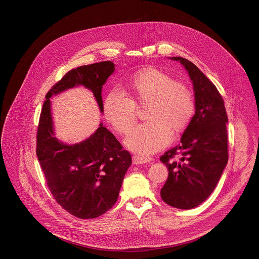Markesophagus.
<instances>
[{"label":"esophagus","instance_id":"1","mask_svg":"<svg viewBox=\"0 0 259 259\" xmlns=\"http://www.w3.org/2000/svg\"><path fill=\"white\" fill-rule=\"evenodd\" d=\"M152 158L150 157H147V156H137L134 155L132 157V161H133V164H145V163H149L151 162Z\"/></svg>","mask_w":259,"mask_h":259}]
</instances>
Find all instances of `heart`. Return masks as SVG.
<instances>
[{"mask_svg":"<svg viewBox=\"0 0 259 259\" xmlns=\"http://www.w3.org/2000/svg\"><path fill=\"white\" fill-rule=\"evenodd\" d=\"M133 100L119 89L111 90L103 103L107 122L120 134H126L136 120V104L148 107L143 124L136 126L125 140L126 146L140 154H151L166 147L174 132L190 123L195 103L190 89L165 72L143 69L130 79Z\"/></svg>","mask_w":259,"mask_h":259,"instance_id":"b5f03b06","label":"heart"}]
</instances>
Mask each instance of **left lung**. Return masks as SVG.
<instances>
[{
  "instance_id": "left-lung-1",
  "label": "left lung",
  "mask_w": 259,
  "mask_h": 259,
  "mask_svg": "<svg viewBox=\"0 0 259 259\" xmlns=\"http://www.w3.org/2000/svg\"><path fill=\"white\" fill-rule=\"evenodd\" d=\"M170 59L180 62L188 72L193 84L195 114L180 144L160 157L169 171L160 195L170 206L192 209L210 196L226 167L228 118L217 88L198 67L182 57Z\"/></svg>"
}]
</instances>
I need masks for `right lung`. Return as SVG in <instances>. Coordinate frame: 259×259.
<instances>
[{
    "label": "right lung",
    "mask_w": 259,
    "mask_h": 259,
    "mask_svg": "<svg viewBox=\"0 0 259 259\" xmlns=\"http://www.w3.org/2000/svg\"><path fill=\"white\" fill-rule=\"evenodd\" d=\"M114 71L111 61L69 71L47 93L40 116L36 152L48 187L61 206L82 219L96 218L114 206L132 159L103 123L79 143L60 141L55 136L50 98L84 86L103 113L102 88Z\"/></svg>",
    "instance_id": "obj_1"
}]
</instances>
